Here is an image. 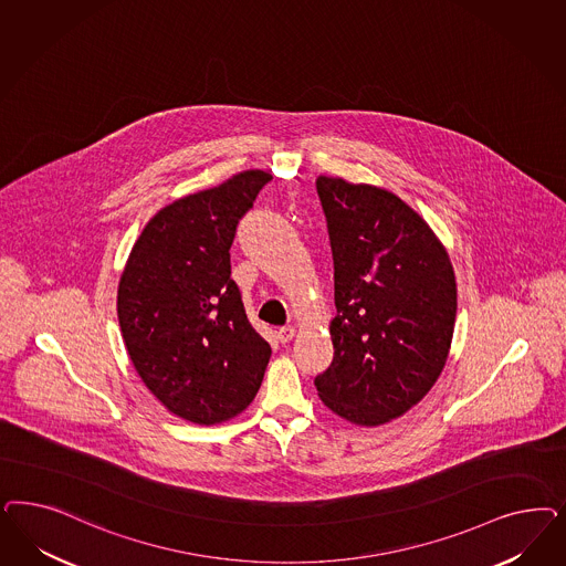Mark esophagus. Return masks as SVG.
<instances>
[{"mask_svg": "<svg viewBox=\"0 0 566 566\" xmlns=\"http://www.w3.org/2000/svg\"><path fill=\"white\" fill-rule=\"evenodd\" d=\"M293 335H295V327H281L279 331H276V337H279V342L281 344H290L293 339Z\"/></svg>", "mask_w": 566, "mask_h": 566, "instance_id": "34e87169", "label": "esophagus"}]
</instances>
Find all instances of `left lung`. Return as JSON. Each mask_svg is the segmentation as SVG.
I'll return each instance as SVG.
<instances>
[{"instance_id":"8db88e82","label":"left lung","mask_w":566,"mask_h":566,"mask_svg":"<svg viewBox=\"0 0 566 566\" xmlns=\"http://www.w3.org/2000/svg\"><path fill=\"white\" fill-rule=\"evenodd\" d=\"M335 269L331 412L360 427L406 415L436 385L457 323V276L433 229L396 193L318 177Z\"/></svg>"}]
</instances>
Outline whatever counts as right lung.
<instances>
[{
	"mask_svg": "<svg viewBox=\"0 0 566 566\" xmlns=\"http://www.w3.org/2000/svg\"><path fill=\"white\" fill-rule=\"evenodd\" d=\"M273 179L243 170L158 210L128 254L118 323L137 375L168 412L196 424L241 415L258 394L271 346L250 325L231 279V243Z\"/></svg>",
	"mask_w": 566,
	"mask_h": 566,
	"instance_id": "obj_1",
	"label": "right lung"
}]
</instances>
